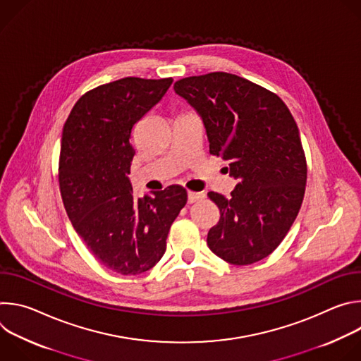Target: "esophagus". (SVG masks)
Returning a JSON list of instances; mask_svg holds the SVG:
<instances>
[{"mask_svg": "<svg viewBox=\"0 0 361 361\" xmlns=\"http://www.w3.org/2000/svg\"><path fill=\"white\" fill-rule=\"evenodd\" d=\"M187 197H188V202L190 204H192V202H195V201H198L200 198H202L204 195L201 194V192H192V191H188V194H187Z\"/></svg>", "mask_w": 361, "mask_h": 361, "instance_id": "1", "label": "esophagus"}]
</instances>
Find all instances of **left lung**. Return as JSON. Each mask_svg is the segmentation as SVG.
<instances>
[{"instance_id":"1","label":"left lung","mask_w":361,"mask_h":361,"mask_svg":"<svg viewBox=\"0 0 361 361\" xmlns=\"http://www.w3.org/2000/svg\"><path fill=\"white\" fill-rule=\"evenodd\" d=\"M174 91L201 117L210 154L228 161L238 181L230 198L209 192L221 214L207 235L210 250L234 266L266 259L305 191V156L290 110L274 92L228 73L178 80Z\"/></svg>"}]
</instances>
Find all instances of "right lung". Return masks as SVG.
Here are the masks:
<instances>
[{
    "label": "right lung",
    "instance_id": "right-lung-1",
    "mask_svg": "<svg viewBox=\"0 0 361 361\" xmlns=\"http://www.w3.org/2000/svg\"><path fill=\"white\" fill-rule=\"evenodd\" d=\"M171 84L126 77L99 85L75 102L63 128L59 181L68 219L95 259L123 276L160 262L187 202L181 185L135 198L128 178L134 126Z\"/></svg>",
    "mask_w": 361,
    "mask_h": 361
}]
</instances>
